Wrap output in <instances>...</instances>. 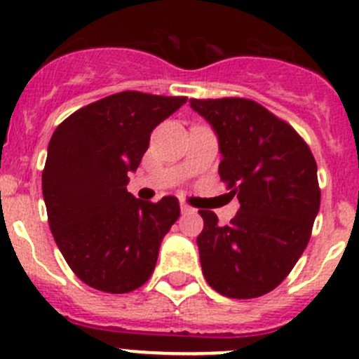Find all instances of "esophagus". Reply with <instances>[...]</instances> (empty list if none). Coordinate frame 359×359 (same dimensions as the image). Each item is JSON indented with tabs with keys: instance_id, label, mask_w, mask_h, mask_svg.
Here are the masks:
<instances>
[{
	"instance_id": "1",
	"label": "esophagus",
	"mask_w": 359,
	"mask_h": 359,
	"mask_svg": "<svg viewBox=\"0 0 359 359\" xmlns=\"http://www.w3.org/2000/svg\"><path fill=\"white\" fill-rule=\"evenodd\" d=\"M180 210H182V214H189V212H194V208L191 207V205L187 203V201L180 200Z\"/></svg>"
}]
</instances>
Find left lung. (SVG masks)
<instances>
[{
    "instance_id": "1",
    "label": "left lung",
    "mask_w": 359,
    "mask_h": 359,
    "mask_svg": "<svg viewBox=\"0 0 359 359\" xmlns=\"http://www.w3.org/2000/svg\"><path fill=\"white\" fill-rule=\"evenodd\" d=\"M189 103L217 135L219 175L240 201L228 226L200 210L203 276L222 297H263L286 279L311 238L321 203L316 159L290 124L252 100Z\"/></svg>"
}]
</instances>
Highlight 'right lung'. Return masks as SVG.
I'll list each match as a JSON object with an SVG mask.
<instances>
[{
	"instance_id": "add662e5",
	"label": "right lung",
	"mask_w": 359,
	"mask_h": 359,
	"mask_svg": "<svg viewBox=\"0 0 359 359\" xmlns=\"http://www.w3.org/2000/svg\"><path fill=\"white\" fill-rule=\"evenodd\" d=\"M186 96L124 91L73 112L55 128L41 173L52 236L87 286L123 294L144 286L180 207L175 196L128 193L151 133Z\"/></svg>"
}]
</instances>
